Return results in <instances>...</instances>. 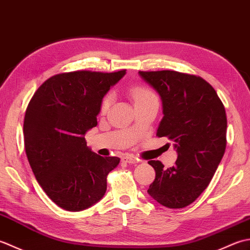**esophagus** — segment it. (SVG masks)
I'll return each mask as SVG.
<instances>
[{
  "label": "esophagus",
  "mask_w": 250,
  "mask_h": 250,
  "mask_svg": "<svg viewBox=\"0 0 250 250\" xmlns=\"http://www.w3.org/2000/svg\"><path fill=\"white\" fill-rule=\"evenodd\" d=\"M121 162L124 163H129V164H136L139 163V160H136L132 156H124L121 157Z\"/></svg>",
  "instance_id": "1"
}]
</instances>
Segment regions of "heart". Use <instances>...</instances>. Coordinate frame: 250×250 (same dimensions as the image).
<instances>
[{"label": "heart", "instance_id": "obj_1", "mask_svg": "<svg viewBox=\"0 0 250 250\" xmlns=\"http://www.w3.org/2000/svg\"><path fill=\"white\" fill-rule=\"evenodd\" d=\"M133 98L135 101H140V100H144V99H150V98H156L155 94H153L151 91H149L148 89L145 88H136L133 90ZM111 102V97L110 95H107L102 103V110L105 111L108 108V106Z\"/></svg>", "mask_w": 250, "mask_h": 250}]
</instances>
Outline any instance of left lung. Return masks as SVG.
I'll return each instance as SVG.
<instances>
[{
	"label": "left lung",
	"mask_w": 250,
	"mask_h": 250,
	"mask_svg": "<svg viewBox=\"0 0 250 250\" xmlns=\"http://www.w3.org/2000/svg\"><path fill=\"white\" fill-rule=\"evenodd\" d=\"M159 94L163 118L157 136H167L177 152L175 166L148 163L156 178L148 194L168 208H183L206 189L227 145V116L215 89L203 78L175 71L139 72Z\"/></svg>",
	"instance_id": "8db88e82"
}]
</instances>
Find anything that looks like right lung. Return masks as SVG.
Instances as JSON below:
<instances>
[{"mask_svg": "<svg viewBox=\"0 0 250 250\" xmlns=\"http://www.w3.org/2000/svg\"><path fill=\"white\" fill-rule=\"evenodd\" d=\"M125 71H77L55 75L42 84L25 110L26 157L49 199L79 211L103 198L106 177L118 157H102L87 146L84 134L97 126L103 98Z\"/></svg>", "mask_w": 250, "mask_h": 250, "instance_id": "obj_1", "label": "right lung"}]
</instances>
